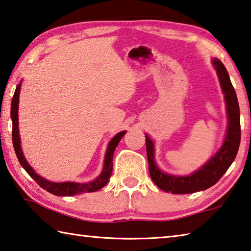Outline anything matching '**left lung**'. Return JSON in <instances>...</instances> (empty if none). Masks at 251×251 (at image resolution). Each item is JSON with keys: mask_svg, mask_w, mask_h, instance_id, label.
<instances>
[{"mask_svg": "<svg viewBox=\"0 0 251 251\" xmlns=\"http://www.w3.org/2000/svg\"><path fill=\"white\" fill-rule=\"evenodd\" d=\"M224 94L227 113V130L220 149L208 160L189 176L166 173L158 167L154 159V144L146 134V149L149 175L159 189L172 194H189L211 188L221 179L235 160L240 144V112L235 89L225 66L217 58L212 59Z\"/></svg>", "mask_w": 251, "mask_h": 251, "instance_id": "obj_1", "label": "left lung"}]
</instances>
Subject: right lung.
Listing matches in <instances>:
<instances>
[{"label": "right lung", "instance_id": "obj_1", "mask_svg": "<svg viewBox=\"0 0 251 251\" xmlns=\"http://www.w3.org/2000/svg\"><path fill=\"white\" fill-rule=\"evenodd\" d=\"M21 83L16 86L14 97L12 100L11 104V117L13 123V131H12V139H13V146H14L15 153L17 156L18 161H20L21 166L24 168L26 172L33 177V179L37 182L40 188L48 191L49 193L53 195H58V197H72L75 194L81 193H90L95 192L105 186L106 183L110 180L112 170H113V154L115 151V148L117 147L118 143L122 139L123 136L126 134V130L120 131L111 139L110 143L107 145V149L105 152V158H104L103 169L102 172L100 173L98 177H95L93 181L85 182V183H79V182H52L49 181L45 177L40 176L38 173H36L28 162H27L26 158L24 156V152L22 150L21 146V137H20V130H18V102H20V93H21Z\"/></svg>", "mask_w": 251, "mask_h": 251}]
</instances>
